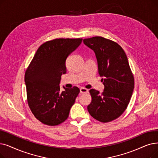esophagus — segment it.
Segmentation results:
<instances>
[{
	"label": "esophagus",
	"instance_id": "1",
	"mask_svg": "<svg viewBox=\"0 0 158 158\" xmlns=\"http://www.w3.org/2000/svg\"><path fill=\"white\" fill-rule=\"evenodd\" d=\"M80 92L81 94H84V93H87L88 92V90L85 88H80Z\"/></svg>",
	"mask_w": 158,
	"mask_h": 158
}]
</instances>
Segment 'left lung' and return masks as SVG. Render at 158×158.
I'll list each match as a JSON object with an SVG mask.
<instances>
[{"instance_id": "left-lung-1", "label": "left lung", "mask_w": 158, "mask_h": 158, "mask_svg": "<svg viewBox=\"0 0 158 158\" xmlns=\"http://www.w3.org/2000/svg\"><path fill=\"white\" fill-rule=\"evenodd\" d=\"M83 43L95 53L104 91L91 89L88 111L96 120L110 122L127 109L134 88V78L126 53L117 43L102 37L85 39Z\"/></svg>"}]
</instances>
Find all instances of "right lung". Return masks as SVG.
Returning a JSON list of instances; mask_svg holds the SVG:
<instances>
[{
    "label": "right lung",
    "instance_id": "add662e5",
    "mask_svg": "<svg viewBox=\"0 0 158 158\" xmlns=\"http://www.w3.org/2000/svg\"><path fill=\"white\" fill-rule=\"evenodd\" d=\"M83 39H56L40 45L25 72L27 101L35 118L49 126L63 123L80 92L77 86L60 91L66 60Z\"/></svg>",
    "mask_w": 158,
    "mask_h": 158
}]
</instances>
